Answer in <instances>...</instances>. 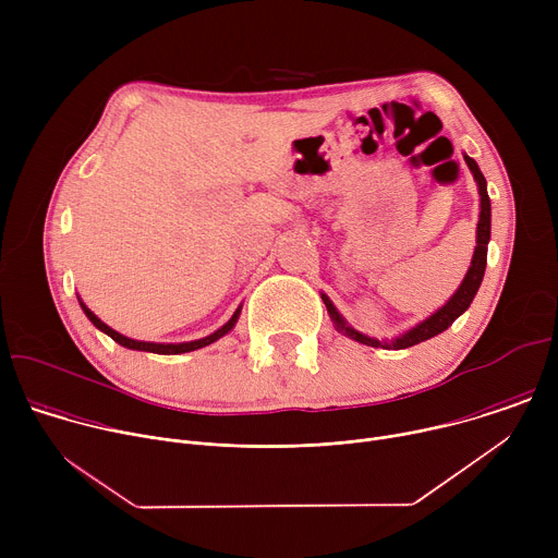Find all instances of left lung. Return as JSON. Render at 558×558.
Wrapping results in <instances>:
<instances>
[{
	"instance_id": "1",
	"label": "left lung",
	"mask_w": 558,
	"mask_h": 558,
	"mask_svg": "<svg viewBox=\"0 0 558 558\" xmlns=\"http://www.w3.org/2000/svg\"><path fill=\"white\" fill-rule=\"evenodd\" d=\"M465 163L470 168V172L474 174V181L476 185H480V196H482V211H480V222H476V245H474V254H472V263L465 271V278L461 280L459 289L452 293V298L439 308L435 311L428 320H424L422 325L413 327L411 331L397 336L395 340L390 342H377L375 338H368L360 331H355L353 327H349L342 315L338 313V308L333 306V302L323 293V300L327 304V311L331 315V320L336 323L338 331H342L344 336H349L351 340H357L362 344H368V347H381V349H409V347H415L428 338H435L437 333L446 331L457 317L470 306L476 289H480L482 280H484V271H486V258H488V241H490V198H488V190H486V179L480 170V166H476L470 156H463Z\"/></svg>"
}]
</instances>
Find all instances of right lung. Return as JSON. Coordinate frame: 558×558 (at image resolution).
<instances>
[{"label":"right lung","instance_id":"right-lung-1","mask_svg":"<svg viewBox=\"0 0 558 558\" xmlns=\"http://www.w3.org/2000/svg\"><path fill=\"white\" fill-rule=\"evenodd\" d=\"M82 302V300H78ZM82 308L86 311V315L90 317V323L97 327V329H101L104 333H108L114 342H119L121 347H128V349H136V351H149V353H161V355H177V353H190V351H196V349H203V347H207V344H211V342H216L218 338H222L225 333H229L231 329H233V325H235V320H238V313H241V308H235V313L229 317V323L227 325H222L218 331H214L211 336H207V338H203V340H194V342H183V344H156V342H138V340H132V338H125V336H121V333H117L114 329H110L106 323H101L99 317L82 302Z\"/></svg>","mask_w":558,"mask_h":558}]
</instances>
